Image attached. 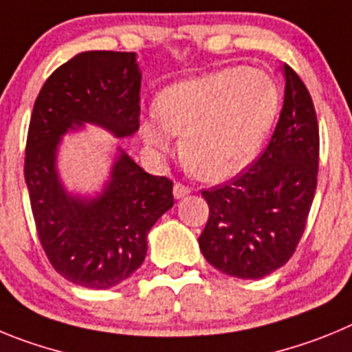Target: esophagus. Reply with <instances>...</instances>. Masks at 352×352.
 Wrapping results in <instances>:
<instances>
[{
    "label": "esophagus",
    "instance_id": "esophagus-1",
    "mask_svg": "<svg viewBox=\"0 0 352 352\" xmlns=\"http://www.w3.org/2000/svg\"><path fill=\"white\" fill-rule=\"evenodd\" d=\"M189 192H191V188H188V186H184V184L177 182L175 186H173V196H175L177 199L184 198V196H188Z\"/></svg>",
    "mask_w": 352,
    "mask_h": 352
}]
</instances>
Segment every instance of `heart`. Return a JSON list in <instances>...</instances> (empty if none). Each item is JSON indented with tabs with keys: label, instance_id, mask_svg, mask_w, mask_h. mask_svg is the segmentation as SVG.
<instances>
[{
	"label": "heart",
	"instance_id": "heart-1",
	"mask_svg": "<svg viewBox=\"0 0 352 352\" xmlns=\"http://www.w3.org/2000/svg\"><path fill=\"white\" fill-rule=\"evenodd\" d=\"M280 107L274 78L261 69L226 68L164 87L156 119L140 124L142 138L168 153L182 135L180 154L196 177L210 182L242 172L259 153Z\"/></svg>",
	"mask_w": 352,
	"mask_h": 352
}]
</instances>
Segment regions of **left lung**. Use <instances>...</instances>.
<instances>
[{
	"label": "left lung",
	"instance_id": "1",
	"mask_svg": "<svg viewBox=\"0 0 352 352\" xmlns=\"http://www.w3.org/2000/svg\"><path fill=\"white\" fill-rule=\"evenodd\" d=\"M286 87L277 126L261 156L224 186L201 191L208 221L198 243L223 274L261 278L296 251L305 230L319 166V126L302 78L283 66Z\"/></svg>",
	"mask_w": 352,
	"mask_h": 352
}]
</instances>
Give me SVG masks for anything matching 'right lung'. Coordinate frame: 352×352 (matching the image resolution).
Returning a JSON list of instances; mask_svg holds the SVG:
<instances>
[{"label": "right lung", "instance_id": "add662e5", "mask_svg": "<svg viewBox=\"0 0 352 352\" xmlns=\"http://www.w3.org/2000/svg\"><path fill=\"white\" fill-rule=\"evenodd\" d=\"M137 54H77L45 80L34 101L24 157L36 233L54 270L69 283L109 289L135 274L147 254V233L173 207V182L144 172L124 151L110 182L93 199L66 192L56 153L66 131L85 122L122 138L140 128Z\"/></svg>", "mask_w": 352, "mask_h": 352}]
</instances>
